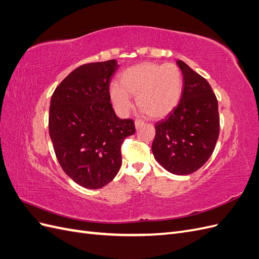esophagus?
<instances>
[{
  "mask_svg": "<svg viewBox=\"0 0 259 259\" xmlns=\"http://www.w3.org/2000/svg\"><path fill=\"white\" fill-rule=\"evenodd\" d=\"M143 124H144V122H143V121H140V120H136V121H135V127H136V130H138L140 126H142Z\"/></svg>",
  "mask_w": 259,
  "mask_h": 259,
  "instance_id": "obj_1",
  "label": "esophagus"
}]
</instances>
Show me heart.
<instances>
[{"mask_svg":"<svg viewBox=\"0 0 259 259\" xmlns=\"http://www.w3.org/2000/svg\"><path fill=\"white\" fill-rule=\"evenodd\" d=\"M183 92V74L174 64L143 62L125 69L120 85L109 89L116 112L125 115L132 108L128 95L136 96V104L149 117L160 119L174 110Z\"/></svg>","mask_w":259,"mask_h":259,"instance_id":"heart-1","label":"heart"}]
</instances>
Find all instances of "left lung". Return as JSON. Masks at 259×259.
Instances as JSON below:
<instances>
[{"label":"left lung","instance_id":"8db88e82","mask_svg":"<svg viewBox=\"0 0 259 259\" xmlns=\"http://www.w3.org/2000/svg\"><path fill=\"white\" fill-rule=\"evenodd\" d=\"M183 92L178 105L155 124L151 150L167 171L188 175L204 165L219 135L218 103L210 85L183 60Z\"/></svg>","mask_w":259,"mask_h":259}]
</instances>
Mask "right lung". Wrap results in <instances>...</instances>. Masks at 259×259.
I'll list each match as a JSON object with an SVG mask.
<instances>
[{"label":"right lung","mask_w":259,"mask_h":259,"mask_svg":"<svg viewBox=\"0 0 259 259\" xmlns=\"http://www.w3.org/2000/svg\"><path fill=\"white\" fill-rule=\"evenodd\" d=\"M115 59L86 64L66 76L53 93L49 130L60 166L73 182L99 189L122 164L121 146L135 133L134 121L117 117L109 83Z\"/></svg>","instance_id":"1"}]
</instances>
